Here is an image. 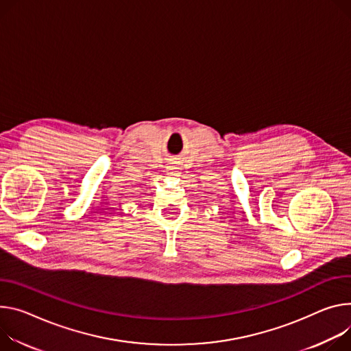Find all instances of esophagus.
Masks as SVG:
<instances>
[{
    "label": "esophagus",
    "instance_id": "34e87169",
    "mask_svg": "<svg viewBox=\"0 0 351 351\" xmlns=\"http://www.w3.org/2000/svg\"><path fill=\"white\" fill-rule=\"evenodd\" d=\"M168 169H169V173H175L178 171V167L176 165H171Z\"/></svg>",
    "mask_w": 351,
    "mask_h": 351
}]
</instances>
